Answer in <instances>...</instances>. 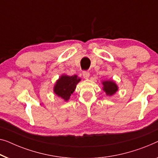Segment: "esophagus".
<instances>
[{
  "mask_svg": "<svg viewBox=\"0 0 158 158\" xmlns=\"http://www.w3.org/2000/svg\"><path fill=\"white\" fill-rule=\"evenodd\" d=\"M83 76L85 79H88L89 77H90V73L87 71H83Z\"/></svg>",
  "mask_w": 158,
  "mask_h": 158,
  "instance_id": "obj_1",
  "label": "esophagus"
}]
</instances>
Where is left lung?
Masks as SVG:
<instances>
[{
    "instance_id": "left-lung-1",
    "label": "left lung",
    "mask_w": 158,
    "mask_h": 158,
    "mask_svg": "<svg viewBox=\"0 0 158 158\" xmlns=\"http://www.w3.org/2000/svg\"><path fill=\"white\" fill-rule=\"evenodd\" d=\"M102 90L105 91L107 95L113 96L118 90V86L113 80H107L102 81Z\"/></svg>"
}]
</instances>
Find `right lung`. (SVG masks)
Returning a JSON list of instances; mask_svg holds the SVG:
<instances>
[{
    "mask_svg": "<svg viewBox=\"0 0 158 158\" xmlns=\"http://www.w3.org/2000/svg\"><path fill=\"white\" fill-rule=\"evenodd\" d=\"M81 81V77L76 75L69 76L66 74H63L55 83L53 92L58 97L67 102L76 88L77 84Z\"/></svg>",
    "mask_w": 158,
    "mask_h": 158,
    "instance_id": "1",
    "label": "right lung"
}]
</instances>
